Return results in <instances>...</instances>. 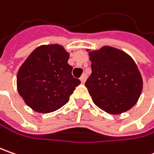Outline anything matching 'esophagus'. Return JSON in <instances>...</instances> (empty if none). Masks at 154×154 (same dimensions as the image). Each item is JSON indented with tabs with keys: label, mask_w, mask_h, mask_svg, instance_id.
I'll use <instances>...</instances> for the list:
<instances>
[{
	"label": "esophagus",
	"mask_w": 154,
	"mask_h": 154,
	"mask_svg": "<svg viewBox=\"0 0 154 154\" xmlns=\"http://www.w3.org/2000/svg\"><path fill=\"white\" fill-rule=\"evenodd\" d=\"M86 80V74H82V75H81V77H80V81H81L82 83H85Z\"/></svg>",
	"instance_id": "esophagus-1"
}]
</instances>
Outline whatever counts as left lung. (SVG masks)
<instances>
[{
    "instance_id": "obj_1",
    "label": "left lung",
    "mask_w": 154,
    "mask_h": 154,
    "mask_svg": "<svg viewBox=\"0 0 154 154\" xmlns=\"http://www.w3.org/2000/svg\"><path fill=\"white\" fill-rule=\"evenodd\" d=\"M92 74L85 86L94 103L117 115L131 109L140 96L142 78L134 60L122 51L103 46L89 52Z\"/></svg>"
}]
</instances>
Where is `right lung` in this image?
<instances>
[{
	"mask_svg": "<svg viewBox=\"0 0 154 154\" xmlns=\"http://www.w3.org/2000/svg\"><path fill=\"white\" fill-rule=\"evenodd\" d=\"M69 53L59 45H41L21 65L17 88L25 103L39 113H50L68 103L80 80L72 75Z\"/></svg>",
	"mask_w": 154,
	"mask_h": 154,
	"instance_id": "1",
	"label": "right lung"
}]
</instances>
